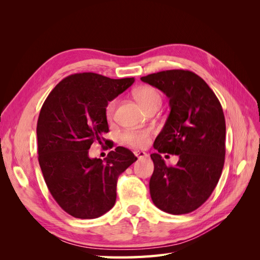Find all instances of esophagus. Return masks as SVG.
I'll use <instances>...</instances> for the list:
<instances>
[{"label": "esophagus", "instance_id": "obj_1", "mask_svg": "<svg viewBox=\"0 0 260 260\" xmlns=\"http://www.w3.org/2000/svg\"><path fill=\"white\" fill-rule=\"evenodd\" d=\"M135 155L138 158H144V157H147V154L143 151H135Z\"/></svg>", "mask_w": 260, "mask_h": 260}]
</instances>
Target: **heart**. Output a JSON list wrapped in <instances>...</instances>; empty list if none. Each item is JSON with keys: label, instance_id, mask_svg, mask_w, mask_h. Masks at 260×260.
Masks as SVG:
<instances>
[{"label": "heart", "instance_id": "b5f03b06", "mask_svg": "<svg viewBox=\"0 0 260 260\" xmlns=\"http://www.w3.org/2000/svg\"><path fill=\"white\" fill-rule=\"evenodd\" d=\"M136 100L139 102V104L148 112L149 109L159 107L161 104V95L160 92L155 89L154 86L151 85H144L141 88L137 89L133 92ZM117 105V100L114 99L109 101L106 108L105 114L107 119H112L115 109ZM121 140L122 142L128 144L131 147L136 148H142L148 144L149 141V131L148 130H127L121 133Z\"/></svg>", "mask_w": 260, "mask_h": 260}]
</instances>
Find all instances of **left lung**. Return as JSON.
Listing matches in <instances>:
<instances>
[{"mask_svg": "<svg viewBox=\"0 0 260 260\" xmlns=\"http://www.w3.org/2000/svg\"><path fill=\"white\" fill-rule=\"evenodd\" d=\"M141 80L166 94L171 108L154 142L158 152L151 154L152 201L168 214H188L208 200L221 176L225 155L221 104L208 84L190 70H165ZM160 152L178 154L179 161L169 168Z\"/></svg>", "mask_w": 260, "mask_h": 260, "instance_id": "1", "label": "left lung"}]
</instances>
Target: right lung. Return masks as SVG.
<instances>
[{"label":"right lung","mask_w":260,"mask_h":260,"mask_svg":"<svg viewBox=\"0 0 260 260\" xmlns=\"http://www.w3.org/2000/svg\"><path fill=\"white\" fill-rule=\"evenodd\" d=\"M133 82L135 78L75 74L44 101L37 123L38 159L53 199L70 216L94 219L113 208L118 177L138 159L122 146L104 160L89 157L93 143L107 142V103Z\"/></svg>","instance_id":"1"}]
</instances>
